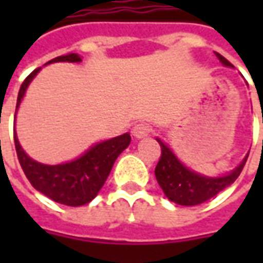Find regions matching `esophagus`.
I'll return each instance as SVG.
<instances>
[{
    "mask_svg": "<svg viewBox=\"0 0 263 263\" xmlns=\"http://www.w3.org/2000/svg\"><path fill=\"white\" fill-rule=\"evenodd\" d=\"M151 132H152V127L147 123H139L133 127V136L137 137V139H143V137L149 136Z\"/></svg>",
    "mask_w": 263,
    "mask_h": 263,
    "instance_id": "1",
    "label": "esophagus"
}]
</instances>
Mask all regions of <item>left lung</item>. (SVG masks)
Returning <instances> with one entry per match:
<instances>
[{
    "label": "left lung",
    "mask_w": 263,
    "mask_h": 263,
    "mask_svg": "<svg viewBox=\"0 0 263 263\" xmlns=\"http://www.w3.org/2000/svg\"><path fill=\"white\" fill-rule=\"evenodd\" d=\"M217 57L224 66H231V63L227 58L218 54ZM263 123V118H262ZM161 145V158L155 168V176H157L158 184L164 190L165 196L178 205L184 206H193L209 200L211 197L218 195L221 190L233 184L236 178L240 176L241 170L245 167L248 157L243 159V162L238 165L234 171H231L228 176L224 177H203L190 171L184 167L177 157L168 149L165 143H162L158 139Z\"/></svg>",
    "instance_id": "8db88e82"
}]
</instances>
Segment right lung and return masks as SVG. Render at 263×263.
<instances>
[{"instance_id":"obj_1","label":"right lung","mask_w":263,"mask_h":263,"mask_svg":"<svg viewBox=\"0 0 263 263\" xmlns=\"http://www.w3.org/2000/svg\"><path fill=\"white\" fill-rule=\"evenodd\" d=\"M58 61L79 63L82 61V58L77 54H68V55L57 57L49 63H58ZM39 70L41 68L33 70L22 83L15 108H18L26 89ZM130 140L132 137L128 133H126L98 143L93 147H90L83 157L77 158L76 161L60 164V165H45L27 157L18 143V139L14 135L17 158L30 184L37 192L52 199L54 202L63 203L67 206L86 205L98 195V192L104 186L105 180L109 176L117 157L130 145Z\"/></svg>"}]
</instances>
